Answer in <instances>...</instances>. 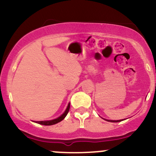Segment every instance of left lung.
Here are the masks:
<instances>
[{"label": "left lung", "mask_w": 156, "mask_h": 156, "mask_svg": "<svg viewBox=\"0 0 156 156\" xmlns=\"http://www.w3.org/2000/svg\"><path fill=\"white\" fill-rule=\"evenodd\" d=\"M105 120L108 121V122H122V121H123L124 119H122V120H107V119H105Z\"/></svg>", "instance_id": "left-lung-1"}]
</instances>
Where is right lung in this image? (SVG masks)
<instances>
[{
	"mask_svg": "<svg viewBox=\"0 0 156 156\" xmlns=\"http://www.w3.org/2000/svg\"><path fill=\"white\" fill-rule=\"evenodd\" d=\"M69 108H70V103H69V105H68V106H67L66 111L62 113V114L59 117L56 118V119H53V120L40 121V122H36V123H37V124H40V125H55V124H57L58 122H60L61 121H62L64 119H65L66 116L67 114H68V112L69 111Z\"/></svg>",
	"mask_w": 156,
	"mask_h": 156,
	"instance_id": "right-lung-1",
	"label": "right lung"
}]
</instances>
